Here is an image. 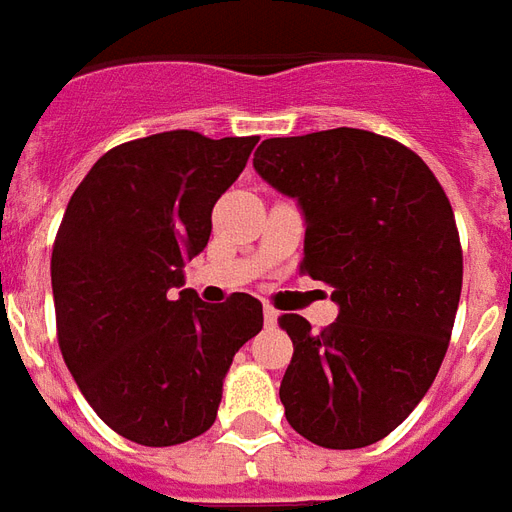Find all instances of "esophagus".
Segmentation results:
<instances>
[{"label":"esophagus","instance_id":"34e87169","mask_svg":"<svg viewBox=\"0 0 512 512\" xmlns=\"http://www.w3.org/2000/svg\"><path fill=\"white\" fill-rule=\"evenodd\" d=\"M277 317H280V312H277V309H272V306H264V322H267V327H275Z\"/></svg>","mask_w":512,"mask_h":512}]
</instances>
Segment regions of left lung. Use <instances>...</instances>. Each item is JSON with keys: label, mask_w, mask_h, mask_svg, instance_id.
Listing matches in <instances>:
<instances>
[{"label": "left lung", "mask_w": 512, "mask_h": 512, "mask_svg": "<svg viewBox=\"0 0 512 512\" xmlns=\"http://www.w3.org/2000/svg\"><path fill=\"white\" fill-rule=\"evenodd\" d=\"M253 166L301 203V275L341 306L320 333L280 317L293 341L285 418L317 447L386 439L431 388L455 327L463 248L447 192L407 145L346 126L264 140Z\"/></svg>", "instance_id": "8db88e82"}]
</instances>
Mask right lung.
<instances>
[{"label":"right lung","instance_id":"1","mask_svg":"<svg viewBox=\"0 0 512 512\" xmlns=\"http://www.w3.org/2000/svg\"><path fill=\"white\" fill-rule=\"evenodd\" d=\"M259 137L153 134L113 147L68 200L52 245L57 343L100 420L142 447L206 433L232 357L264 325L259 298L203 304L182 264Z\"/></svg>","mask_w":512,"mask_h":512}]
</instances>
